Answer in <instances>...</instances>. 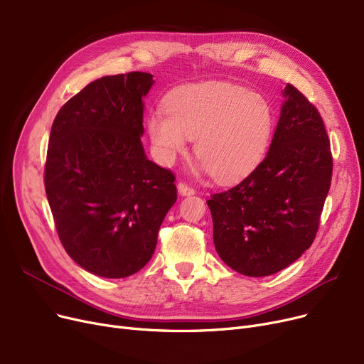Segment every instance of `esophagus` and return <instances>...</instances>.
Listing matches in <instances>:
<instances>
[{
  "label": "esophagus",
  "instance_id": "1",
  "mask_svg": "<svg viewBox=\"0 0 364 364\" xmlns=\"http://www.w3.org/2000/svg\"><path fill=\"white\" fill-rule=\"evenodd\" d=\"M177 190H178V193L181 196H192V195H195V190L190 187V186H187L186 183H178Z\"/></svg>",
  "mask_w": 364,
  "mask_h": 364
}]
</instances>
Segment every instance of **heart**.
<instances>
[{"label": "heart", "instance_id": "1", "mask_svg": "<svg viewBox=\"0 0 364 364\" xmlns=\"http://www.w3.org/2000/svg\"><path fill=\"white\" fill-rule=\"evenodd\" d=\"M274 131V113L261 94L209 81L171 95L164 110H151L147 134L162 165H172L195 139L198 174L235 181L264 158Z\"/></svg>", "mask_w": 364, "mask_h": 364}]
</instances>
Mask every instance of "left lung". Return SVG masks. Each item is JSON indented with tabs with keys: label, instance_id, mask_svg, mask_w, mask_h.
Wrapping results in <instances>:
<instances>
[{
	"label": "left lung",
	"instance_id": "left-lung-1",
	"mask_svg": "<svg viewBox=\"0 0 364 364\" xmlns=\"http://www.w3.org/2000/svg\"><path fill=\"white\" fill-rule=\"evenodd\" d=\"M267 156L237 186L206 200L220 258L262 277L295 262L311 246L331 188L332 155L320 113L291 84Z\"/></svg>",
	"mask_w": 364,
	"mask_h": 364
}]
</instances>
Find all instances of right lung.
Instances as JSON below:
<instances>
[{
    "label": "right lung",
    "instance_id": "1",
    "mask_svg": "<svg viewBox=\"0 0 364 364\" xmlns=\"http://www.w3.org/2000/svg\"><path fill=\"white\" fill-rule=\"evenodd\" d=\"M153 84L146 72L103 76L51 127L44 183L57 233L68 255L99 277L141 270L177 200L176 177L147 159L140 139Z\"/></svg>",
    "mask_w": 364,
    "mask_h": 364
}]
</instances>
